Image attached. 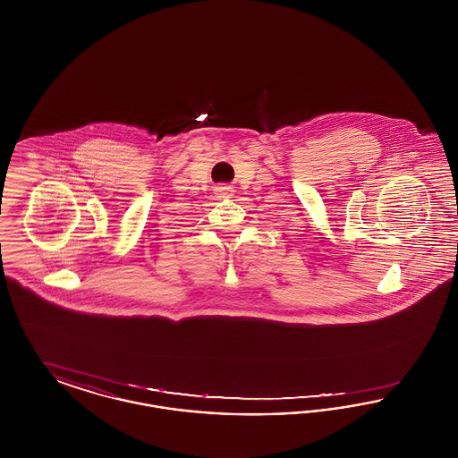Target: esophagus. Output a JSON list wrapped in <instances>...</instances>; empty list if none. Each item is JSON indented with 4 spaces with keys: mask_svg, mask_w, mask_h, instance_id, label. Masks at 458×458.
Masks as SVG:
<instances>
[{
    "mask_svg": "<svg viewBox=\"0 0 458 458\" xmlns=\"http://www.w3.org/2000/svg\"><path fill=\"white\" fill-rule=\"evenodd\" d=\"M215 192H216V196L221 197V199H228V197L233 196V187H230V185H219L215 189Z\"/></svg>",
    "mask_w": 458,
    "mask_h": 458,
    "instance_id": "34e87169",
    "label": "esophagus"
}]
</instances>
